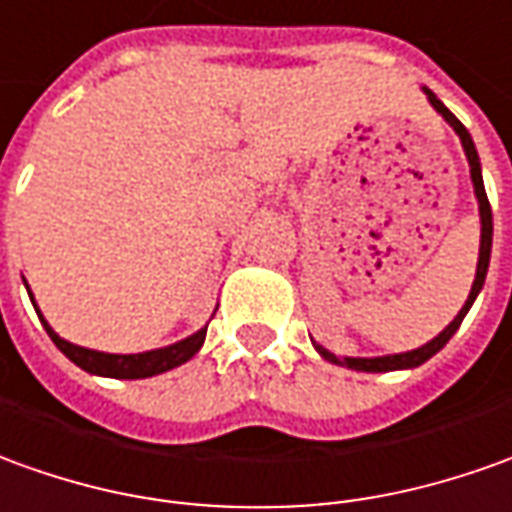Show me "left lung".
Returning a JSON list of instances; mask_svg holds the SVG:
<instances>
[{"instance_id":"1","label":"left lung","mask_w":512,"mask_h":512,"mask_svg":"<svg viewBox=\"0 0 512 512\" xmlns=\"http://www.w3.org/2000/svg\"><path fill=\"white\" fill-rule=\"evenodd\" d=\"M426 97H429V103L434 109L440 111L443 117H446V123L457 131V137H460L462 148H465V156H468V165H471V182H474V193L476 201H479V218H482V241H479V263H476V277L474 285H471V294H468V300L460 308V314L454 316V322L448 325L440 336H434L429 344H423V347H417V350H409V353H395V356H378V358H339L328 353L322 344H316L314 347L319 350V356L328 358L330 364H342V367H350V370H358V373H389V370H412V367H420L423 361H429L434 353H440L446 342L457 333V328L462 325V319L468 314V308L474 305L476 294L482 291V285H485V274H488V263H490V243H493V212H490V201L488 193H485V182H482V168H479V154H476L474 148V139L468 134V128L451 114V111L437 100L434 92L429 89H423Z\"/></svg>"}]
</instances>
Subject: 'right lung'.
<instances>
[{"label":"right lung","instance_id":"1","mask_svg":"<svg viewBox=\"0 0 512 512\" xmlns=\"http://www.w3.org/2000/svg\"><path fill=\"white\" fill-rule=\"evenodd\" d=\"M36 314L44 322V328L50 333L55 347L69 361H75L86 373L106 375V378H151V375L168 373V370H173V367H179V364H184V361H190V358L196 356L198 350H201V344H204V336H207V328H201L198 333L187 336L182 342L170 344V347H159V350H148V353H134V356H117V353H100V350H89V347H78V344L66 342V339H61L47 325V319L41 316L38 308Z\"/></svg>","mask_w":512,"mask_h":512}]
</instances>
